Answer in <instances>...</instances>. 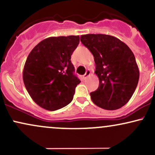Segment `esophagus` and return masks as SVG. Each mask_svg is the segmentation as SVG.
Segmentation results:
<instances>
[{
	"mask_svg": "<svg viewBox=\"0 0 155 155\" xmlns=\"http://www.w3.org/2000/svg\"><path fill=\"white\" fill-rule=\"evenodd\" d=\"M90 74H91V72H90V70H87V71H86V73H85V74H84V75L83 76L84 79H87V78L88 76L90 75Z\"/></svg>",
	"mask_w": 155,
	"mask_h": 155,
	"instance_id": "1",
	"label": "esophagus"
}]
</instances>
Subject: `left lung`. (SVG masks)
Segmentation results:
<instances>
[{
	"label": "left lung",
	"mask_w": 155,
	"mask_h": 155,
	"mask_svg": "<svg viewBox=\"0 0 155 155\" xmlns=\"http://www.w3.org/2000/svg\"><path fill=\"white\" fill-rule=\"evenodd\" d=\"M91 51L99 87L90 92L92 102L106 110H116L131 98L138 85L139 70L131 49L116 37L105 34L81 35Z\"/></svg>",
	"instance_id": "left-lung-1"
}]
</instances>
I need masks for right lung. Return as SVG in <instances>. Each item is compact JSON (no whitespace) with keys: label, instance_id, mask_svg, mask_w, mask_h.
I'll return each instance as SVG.
<instances>
[{"label":"right lung","instance_id":"right-lung-1","mask_svg":"<svg viewBox=\"0 0 155 155\" xmlns=\"http://www.w3.org/2000/svg\"><path fill=\"white\" fill-rule=\"evenodd\" d=\"M79 35L49 37L32 49L23 69V81L34 102L49 111L67 106L81 82L71 61Z\"/></svg>","mask_w":155,"mask_h":155}]
</instances>
